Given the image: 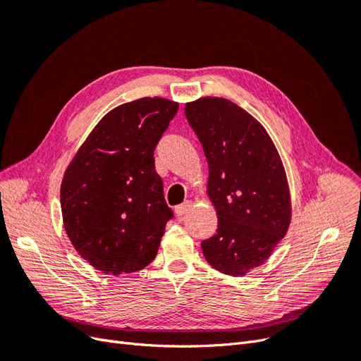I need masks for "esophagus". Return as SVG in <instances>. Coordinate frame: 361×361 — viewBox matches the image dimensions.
Returning a JSON list of instances; mask_svg holds the SVG:
<instances>
[{
    "instance_id": "esophagus-1",
    "label": "esophagus",
    "mask_w": 361,
    "mask_h": 361,
    "mask_svg": "<svg viewBox=\"0 0 361 361\" xmlns=\"http://www.w3.org/2000/svg\"><path fill=\"white\" fill-rule=\"evenodd\" d=\"M191 206H192V203L190 200H187V202H183L182 204L174 207V212H176L178 216H183L185 214H187L191 209Z\"/></svg>"
}]
</instances>
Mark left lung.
Instances as JSON below:
<instances>
[{"label": "left lung", "mask_w": 361, "mask_h": 361, "mask_svg": "<svg viewBox=\"0 0 361 361\" xmlns=\"http://www.w3.org/2000/svg\"><path fill=\"white\" fill-rule=\"evenodd\" d=\"M185 116L203 146L218 218L203 255L216 271L243 277L265 264L289 228L285 167L267 129L232 101L200 97L185 105Z\"/></svg>", "instance_id": "obj_1"}]
</instances>
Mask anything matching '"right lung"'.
<instances>
[{
  "instance_id": "right-lung-1",
  "label": "right lung",
  "mask_w": 361,
  "mask_h": 361,
  "mask_svg": "<svg viewBox=\"0 0 361 361\" xmlns=\"http://www.w3.org/2000/svg\"><path fill=\"white\" fill-rule=\"evenodd\" d=\"M179 104L141 97L106 113L68 166L60 202L73 248L104 274H130L155 259L173 212L154 150Z\"/></svg>"
}]
</instances>
